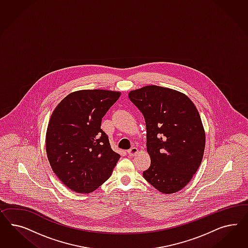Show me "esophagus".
<instances>
[{"mask_svg": "<svg viewBox=\"0 0 248 248\" xmlns=\"http://www.w3.org/2000/svg\"><path fill=\"white\" fill-rule=\"evenodd\" d=\"M138 148L137 147H132L130 150L127 151L128 155H130V156H135V155H137L138 154Z\"/></svg>", "mask_w": 248, "mask_h": 248, "instance_id": "1", "label": "esophagus"}]
</instances>
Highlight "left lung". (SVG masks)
I'll use <instances>...</instances> for the list:
<instances>
[{
	"label": "left lung",
	"instance_id": "1",
	"mask_svg": "<svg viewBox=\"0 0 248 248\" xmlns=\"http://www.w3.org/2000/svg\"><path fill=\"white\" fill-rule=\"evenodd\" d=\"M128 96L146 124L151 165L143 178L163 194L180 191L198 170L205 146L195 105L185 93L157 85L131 91Z\"/></svg>",
	"mask_w": 248,
	"mask_h": 248
}]
</instances>
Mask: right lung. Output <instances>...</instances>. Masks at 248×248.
<instances>
[{
  "mask_svg": "<svg viewBox=\"0 0 248 248\" xmlns=\"http://www.w3.org/2000/svg\"><path fill=\"white\" fill-rule=\"evenodd\" d=\"M120 95L115 91H76L53 110L46 154L56 176L72 191L92 193L113 173L120 155L111 148L101 123Z\"/></svg>",
  "mask_w": 248,
  "mask_h": 248,
  "instance_id": "right-lung-1",
  "label": "right lung"
}]
</instances>
